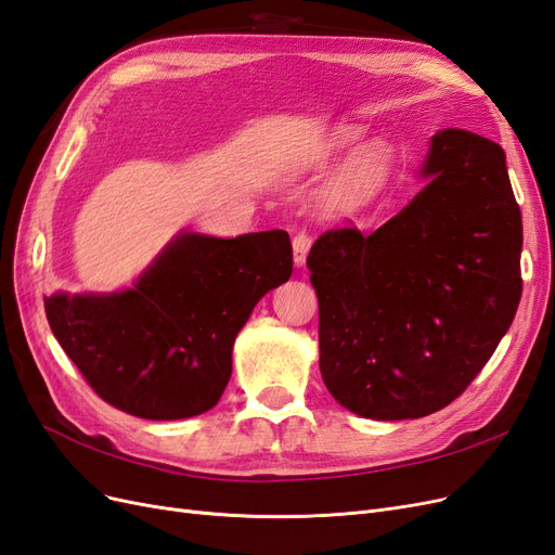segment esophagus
Instances as JSON below:
<instances>
[{
  "mask_svg": "<svg viewBox=\"0 0 555 555\" xmlns=\"http://www.w3.org/2000/svg\"><path fill=\"white\" fill-rule=\"evenodd\" d=\"M292 245H294V261H296V266H302L305 259H308L310 247H312V236L308 232H298L294 236Z\"/></svg>",
  "mask_w": 555,
  "mask_h": 555,
  "instance_id": "34e87169",
  "label": "esophagus"
}]
</instances>
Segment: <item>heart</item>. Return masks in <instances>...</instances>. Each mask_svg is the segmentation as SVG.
<instances>
[{"label": "heart", "mask_w": 555, "mask_h": 555, "mask_svg": "<svg viewBox=\"0 0 555 555\" xmlns=\"http://www.w3.org/2000/svg\"><path fill=\"white\" fill-rule=\"evenodd\" d=\"M360 140V128L341 126L326 140L321 158H333ZM392 151L384 144H370L344 165L326 190V204L335 214H353L384 193L392 175Z\"/></svg>", "instance_id": "1"}]
</instances>
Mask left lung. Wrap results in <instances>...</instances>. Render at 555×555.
<instances>
[{"label":"left lung","mask_w":555,"mask_h":555,"mask_svg":"<svg viewBox=\"0 0 555 555\" xmlns=\"http://www.w3.org/2000/svg\"><path fill=\"white\" fill-rule=\"evenodd\" d=\"M429 185L370 236L323 232L308 269L319 367L344 409L374 420L446 409L480 374L521 300V211L503 149L448 128Z\"/></svg>","instance_id":"1"}]
</instances>
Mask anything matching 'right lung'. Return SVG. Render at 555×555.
Returning a JSON list of instances; mask_svg holds the SVG:
<instances>
[{"label":"right lung","instance_id":"add662e5","mask_svg":"<svg viewBox=\"0 0 555 555\" xmlns=\"http://www.w3.org/2000/svg\"><path fill=\"white\" fill-rule=\"evenodd\" d=\"M282 229L236 238L183 234L112 296L46 298L48 323L91 390L146 420L193 417L218 404L232 347L259 298L289 280Z\"/></svg>","mask_w":555,"mask_h":555}]
</instances>
